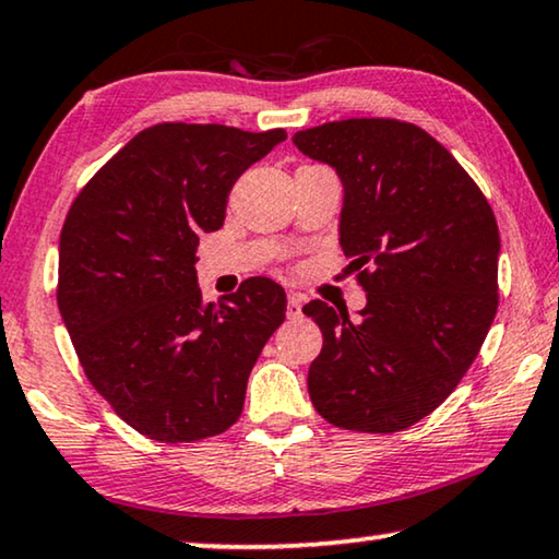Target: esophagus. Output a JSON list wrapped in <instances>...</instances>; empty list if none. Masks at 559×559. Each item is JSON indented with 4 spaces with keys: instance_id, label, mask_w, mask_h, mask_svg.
Here are the masks:
<instances>
[{
    "instance_id": "obj_1",
    "label": "esophagus",
    "mask_w": 559,
    "mask_h": 559,
    "mask_svg": "<svg viewBox=\"0 0 559 559\" xmlns=\"http://www.w3.org/2000/svg\"><path fill=\"white\" fill-rule=\"evenodd\" d=\"M301 306H304V296L301 294H288V319H296V316H301Z\"/></svg>"
}]
</instances>
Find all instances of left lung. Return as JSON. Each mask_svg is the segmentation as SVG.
<instances>
[{"instance_id": "left-lung-1", "label": "left lung", "mask_w": 559, "mask_h": 559, "mask_svg": "<svg viewBox=\"0 0 559 559\" xmlns=\"http://www.w3.org/2000/svg\"><path fill=\"white\" fill-rule=\"evenodd\" d=\"M344 186L338 240L359 271V319L311 301L323 348L308 394L333 427L409 429L452 394L497 313L499 230L466 170L427 130L384 118L294 135Z\"/></svg>"}]
</instances>
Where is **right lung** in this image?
I'll list each match as a JSON object with an SVG mask.
<instances>
[{
  "mask_svg": "<svg viewBox=\"0 0 559 559\" xmlns=\"http://www.w3.org/2000/svg\"><path fill=\"white\" fill-rule=\"evenodd\" d=\"M286 130L153 124L80 190L60 236L57 306L90 384L155 441L223 435L238 421L286 294L248 278L203 304L195 251L226 221L230 188Z\"/></svg>",
  "mask_w": 559,
  "mask_h": 559,
  "instance_id": "obj_1",
  "label": "right lung"
}]
</instances>
